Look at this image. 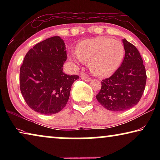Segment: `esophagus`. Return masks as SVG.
Masks as SVG:
<instances>
[{"mask_svg": "<svg viewBox=\"0 0 160 160\" xmlns=\"http://www.w3.org/2000/svg\"><path fill=\"white\" fill-rule=\"evenodd\" d=\"M80 77H81V79L86 81V82H90V81H91L90 78H89L88 75H87L82 74L80 75Z\"/></svg>", "mask_w": 160, "mask_h": 160, "instance_id": "1", "label": "esophagus"}]
</instances>
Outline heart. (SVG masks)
Masks as SVG:
<instances>
[{
	"label": "heart",
	"instance_id": "b5f03b06",
	"mask_svg": "<svg viewBox=\"0 0 160 160\" xmlns=\"http://www.w3.org/2000/svg\"><path fill=\"white\" fill-rule=\"evenodd\" d=\"M125 48L118 40L98 37L80 42L69 58L77 64L89 62L91 72L96 76L107 77L115 72L122 63Z\"/></svg>",
	"mask_w": 160,
	"mask_h": 160
}]
</instances>
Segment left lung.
Instances as JSON below:
<instances>
[{
  "label": "left lung",
  "instance_id": "obj_1",
  "mask_svg": "<svg viewBox=\"0 0 160 160\" xmlns=\"http://www.w3.org/2000/svg\"><path fill=\"white\" fill-rule=\"evenodd\" d=\"M125 57L121 66L110 78L103 80L96 98L105 109L121 112L135 106L144 92L147 75L137 48L122 39Z\"/></svg>",
  "mask_w": 160,
  "mask_h": 160
}]
</instances>
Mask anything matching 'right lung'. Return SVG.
I'll return each mask as SVG.
<instances>
[{"label": "right lung", "instance_id": "right-lung-1", "mask_svg": "<svg viewBox=\"0 0 160 160\" xmlns=\"http://www.w3.org/2000/svg\"><path fill=\"white\" fill-rule=\"evenodd\" d=\"M66 44L60 37H53L31 48L20 67V91L32 110L51 115L63 109L68 101L72 83L78 75L65 74Z\"/></svg>", "mask_w": 160, "mask_h": 160}]
</instances>
